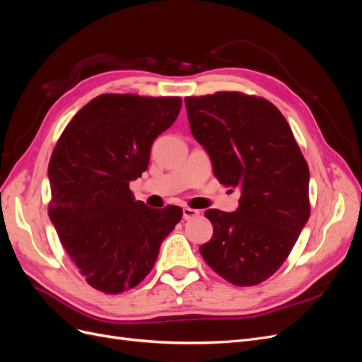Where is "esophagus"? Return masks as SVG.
I'll use <instances>...</instances> for the list:
<instances>
[{
    "mask_svg": "<svg viewBox=\"0 0 362 362\" xmlns=\"http://www.w3.org/2000/svg\"><path fill=\"white\" fill-rule=\"evenodd\" d=\"M201 214L199 210H194V208H190V206H184L182 208V216L185 221H189V218H193V217H198Z\"/></svg>",
    "mask_w": 362,
    "mask_h": 362,
    "instance_id": "1",
    "label": "esophagus"
}]
</instances>
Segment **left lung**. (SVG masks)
Instances as JSON below:
<instances>
[{
  "label": "left lung",
  "instance_id": "obj_1",
  "mask_svg": "<svg viewBox=\"0 0 362 362\" xmlns=\"http://www.w3.org/2000/svg\"><path fill=\"white\" fill-rule=\"evenodd\" d=\"M184 103L216 178L242 193L237 211H205L213 237L201 255L234 286H258L284 264L308 221V163L287 119L264 98L216 92Z\"/></svg>",
  "mask_w": 362,
  "mask_h": 362
}]
</instances>
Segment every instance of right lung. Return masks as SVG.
<instances>
[{
    "mask_svg": "<svg viewBox=\"0 0 362 362\" xmlns=\"http://www.w3.org/2000/svg\"><path fill=\"white\" fill-rule=\"evenodd\" d=\"M180 110L178 96L103 93L72 117L52 151L48 214L71 261L98 291L139 286L181 221V206L149 208L129 190Z\"/></svg>",
    "mask_w": 362,
    "mask_h": 362,
    "instance_id": "add662e5",
    "label": "right lung"
}]
</instances>
